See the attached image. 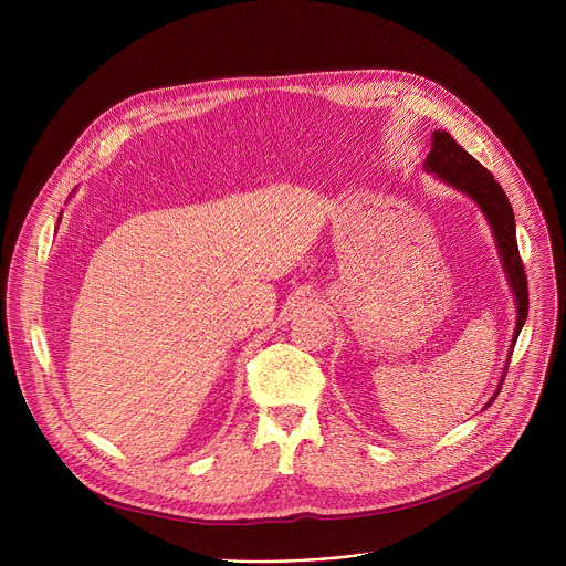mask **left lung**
<instances>
[{
  "mask_svg": "<svg viewBox=\"0 0 566 566\" xmlns=\"http://www.w3.org/2000/svg\"><path fill=\"white\" fill-rule=\"evenodd\" d=\"M424 167L433 174H438L442 181H448L450 186L459 188L468 197H472L482 206L484 216L489 218L497 250L504 263V271H507L510 284L516 295V307H518V321H516V333H514V344L518 339V333L523 328V323L527 318V307H530V295H527V277H525V268L518 254V243H516V222H514V211L512 203L504 195V190L497 186L493 174L474 160L461 144L454 142V137L444 130L433 133V148L427 156ZM512 344V346H514Z\"/></svg>",
  "mask_w": 566,
  "mask_h": 566,
  "instance_id": "1",
  "label": "left lung"
}]
</instances>
